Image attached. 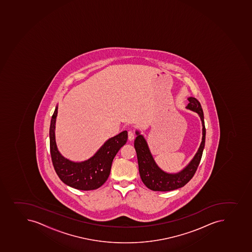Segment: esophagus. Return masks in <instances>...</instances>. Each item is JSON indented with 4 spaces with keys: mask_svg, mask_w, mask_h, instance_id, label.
<instances>
[{
    "mask_svg": "<svg viewBox=\"0 0 252 252\" xmlns=\"http://www.w3.org/2000/svg\"><path fill=\"white\" fill-rule=\"evenodd\" d=\"M128 139H129V141H131V140L134 139V132L132 131V130H129L128 132Z\"/></svg>",
    "mask_w": 252,
    "mask_h": 252,
    "instance_id": "obj_1",
    "label": "esophagus"
}]
</instances>
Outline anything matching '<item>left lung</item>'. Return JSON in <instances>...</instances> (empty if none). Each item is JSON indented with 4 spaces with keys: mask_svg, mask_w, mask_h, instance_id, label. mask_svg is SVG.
Instances as JSON below:
<instances>
[{
    "mask_svg": "<svg viewBox=\"0 0 252 252\" xmlns=\"http://www.w3.org/2000/svg\"><path fill=\"white\" fill-rule=\"evenodd\" d=\"M188 99L189 103L186 108L196 112L201 118L202 123V140L194 158L184 170L176 174H169L163 171L154 161L144 136L139 134L138 130L136 131L137 137L134 139V144L138 158L139 175L146 187L153 191L166 192L184 187L193 177L197 171L199 163L201 161L206 140L203 110L201 108V103L197 98L189 97Z\"/></svg>",
    "mask_w": 252,
    "mask_h": 252,
    "instance_id": "1",
    "label": "left lung"
}]
</instances>
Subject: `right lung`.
<instances>
[{"label": "right lung", "mask_w": 252, "mask_h": 252, "mask_svg": "<svg viewBox=\"0 0 252 252\" xmlns=\"http://www.w3.org/2000/svg\"><path fill=\"white\" fill-rule=\"evenodd\" d=\"M57 113L56 107L50 126V149L55 172L65 185L76 189H97L108 180L113 158L126 143L128 133L124 130L107 140L98 152L87 161L74 162L63 158L56 146L55 129Z\"/></svg>", "instance_id": "add662e5"}]
</instances>
